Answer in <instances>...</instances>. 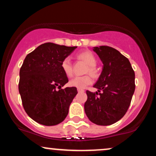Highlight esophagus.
<instances>
[{"label": "esophagus", "mask_w": 156, "mask_h": 156, "mask_svg": "<svg viewBox=\"0 0 156 156\" xmlns=\"http://www.w3.org/2000/svg\"><path fill=\"white\" fill-rule=\"evenodd\" d=\"M78 93H80V92H84V90H83V89H78Z\"/></svg>", "instance_id": "esophagus-1"}]
</instances>
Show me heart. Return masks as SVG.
Here are the masks:
<instances>
[{
	"label": "heart",
	"mask_w": 156,
	"mask_h": 156,
	"mask_svg": "<svg viewBox=\"0 0 156 156\" xmlns=\"http://www.w3.org/2000/svg\"><path fill=\"white\" fill-rule=\"evenodd\" d=\"M78 58L80 59L83 60L85 63L88 64V68L87 69V73H90L91 75L94 78L98 76V69H96L95 66L98 61L97 58L92 52L90 51H83L78 54ZM61 67H62V71L65 74L66 76L71 77L73 76V66L71 61L69 58H64L61 63ZM92 83V79L89 76H83L75 77L70 81L69 84L70 87H76L78 89H84L88 85H90Z\"/></svg>",
	"instance_id": "b5f03b06"
}]
</instances>
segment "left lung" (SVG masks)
I'll use <instances>...</instances> for the list:
<instances>
[{"instance_id":"1","label":"left lung","mask_w":156,"mask_h":156,"mask_svg":"<svg viewBox=\"0 0 156 156\" xmlns=\"http://www.w3.org/2000/svg\"><path fill=\"white\" fill-rule=\"evenodd\" d=\"M103 64L94 85L98 92L87 91L84 110L91 122L110 125L122 119L129 108L135 91V73L129 60L108 46L93 48Z\"/></svg>"}]
</instances>
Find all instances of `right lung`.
I'll list each match as a JSON object with an SVG mask.
<instances>
[{
  "label": "right lung",
  "mask_w": 156,
  "mask_h": 156,
  "mask_svg": "<svg viewBox=\"0 0 156 156\" xmlns=\"http://www.w3.org/2000/svg\"><path fill=\"white\" fill-rule=\"evenodd\" d=\"M77 47L47 42L28 53L20 70L19 92L23 108L35 122L46 126L64 120L76 87L62 89L68 82L61 63Z\"/></svg>",
  "instance_id": "add662e5"
}]
</instances>
